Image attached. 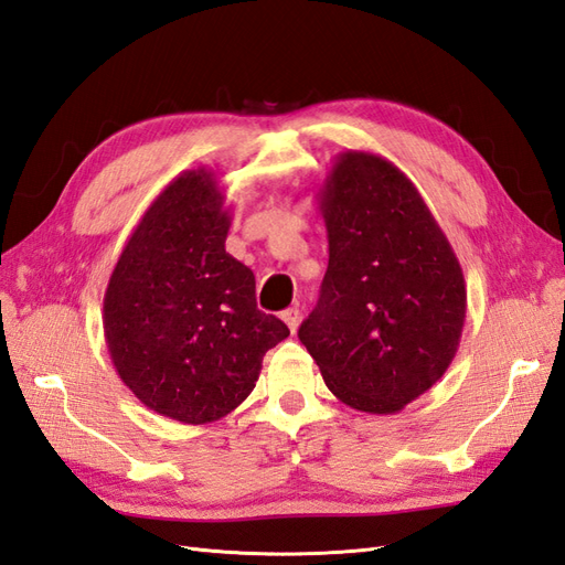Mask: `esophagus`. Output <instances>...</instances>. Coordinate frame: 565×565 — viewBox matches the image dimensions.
Listing matches in <instances>:
<instances>
[{"label":"esophagus","instance_id":"esophagus-1","mask_svg":"<svg viewBox=\"0 0 565 565\" xmlns=\"http://www.w3.org/2000/svg\"><path fill=\"white\" fill-rule=\"evenodd\" d=\"M282 320H285V324L289 328V332H297V328H299V320H301V313H299V309H287L285 313H282Z\"/></svg>","mask_w":565,"mask_h":565}]
</instances>
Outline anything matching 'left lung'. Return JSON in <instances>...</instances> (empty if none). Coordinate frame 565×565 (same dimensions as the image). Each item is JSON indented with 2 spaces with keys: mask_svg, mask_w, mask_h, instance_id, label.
Returning <instances> with one entry per match:
<instances>
[{
  "mask_svg": "<svg viewBox=\"0 0 565 565\" xmlns=\"http://www.w3.org/2000/svg\"><path fill=\"white\" fill-rule=\"evenodd\" d=\"M318 204L330 264L299 339L341 403L401 413L452 363L465 273L415 183L382 156H337Z\"/></svg>",
  "mask_w": 565,
  "mask_h": 565,
  "instance_id": "obj_1",
  "label": "left lung"
}]
</instances>
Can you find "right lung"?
I'll use <instances>...</instances> for the list:
<instances>
[{"mask_svg": "<svg viewBox=\"0 0 565 565\" xmlns=\"http://www.w3.org/2000/svg\"><path fill=\"white\" fill-rule=\"evenodd\" d=\"M231 207L210 169L150 202L104 297L113 365L148 409L210 424L241 405L287 324L256 309L254 273L226 252Z\"/></svg>", "mask_w": 565, "mask_h": 565, "instance_id": "obj_1", "label": "right lung"}]
</instances>
